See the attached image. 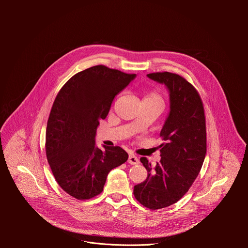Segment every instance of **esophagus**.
<instances>
[{
	"mask_svg": "<svg viewBox=\"0 0 248 248\" xmlns=\"http://www.w3.org/2000/svg\"><path fill=\"white\" fill-rule=\"evenodd\" d=\"M127 162H128L130 165H136V164L139 163V159H138L134 154H129Z\"/></svg>",
	"mask_w": 248,
	"mask_h": 248,
	"instance_id": "esophagus-1",
	"label": "esophagus"
}]
</instances>
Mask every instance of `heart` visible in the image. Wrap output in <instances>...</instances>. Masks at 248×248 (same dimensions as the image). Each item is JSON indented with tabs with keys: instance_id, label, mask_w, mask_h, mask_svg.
I'll use <instances>...</instances> for the list:
<instances>
[{
	"instance_id": "obj_1",
	"label": "heart",
	"mask_w": 248,
	"mask_h": 248,
	"mask_svg": "<svg viewBox=\"0 0 248 248\" xmlns=\"http://www.w3.org/2000/svg\"><path fill=\"white\" fill-rule=\"evenodd\" d=\"M144 99H147V100H156V101H160L161 102V97L159 96V94L158 93H156V92H150L149 94H147L145 97H144Z\"/></svg>"
}]
</instances>
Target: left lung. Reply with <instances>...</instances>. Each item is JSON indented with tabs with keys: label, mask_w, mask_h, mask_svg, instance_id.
Wrapping results in <instances>:
<instances>
[{
	"label": "left lung",
	"mask_w": 248,
	"mask_h": 248,
	"mask_svg": "<svg viewBox=\"0 0 248 248\" xmlns=\"http://www.w3.org/2000/svg\"><path fill=\"white\" fill-rule=\"evenodd\" d=\"M147 77L165 84L170 95V112L160 135L161 160L153 168L145 157L140 159L148 171L147 179L133 188L136 200L157 210L178 202L189 189L206 155V121L201 98L183 77L154 73Z\"/></svg>",
	"instance_id": "left-lung-1"
}]
</instances>
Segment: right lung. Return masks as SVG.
Masks as SVG:
<instances>
[{
    "label": "right lung",
    "mask_w": 248,
    "mask_h": 248,
    "mask_svg": "<svg viewBox=\"0 0 248 248\" xmlns=\"http://www.w3.org/2000/svg\"><path fill=\"white\" fill-rule=\"evenodd\" d=\"M135 77L100 64L78 73L59 91L47 123L45 147L57 183L70 196L85 200L100 194L110 170L127 160L119 146L99 149L95 136L114 98Z\"/></svg>",
    "instance_id": "right-lung-1"
}]
</instances>
